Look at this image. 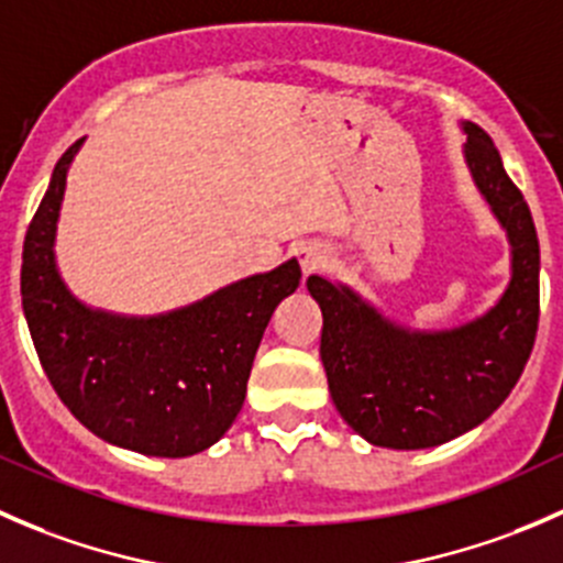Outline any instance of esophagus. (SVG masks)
Returning a JSON list of instances; mask_svg holds the SVG:
<instances>
[{"mask_svg":"<svg viewBox=\"0 0 563 563\" xmlns=\"http://www.w3.org/2000/svg\"><path fill=\"white\" fill-rule=\"evenodd\" d=\"M297 258L299 264H302L305 275H313V272H318L323 264H327V247L316 245V242H308V245L297 250Z\"/></svg>","mask_w":563,"mask_h":563,"instance_id":"esophagus-1","label":"esophagus"}]
</instances>
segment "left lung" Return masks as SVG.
I'll return each instance as SVG.
<instances>
[{
	"label": "left lung",
	"instance_id": "left-lung-1",
	"mask_svg": "<svg viewBox=\"0 0 563 563\" xmlns=\"http://www.w3.org/2000/svg\"><path fill=\"white\" fill-rule=\"evenodd\" d=\"M474 185L512 245L507 291L485 316L441 332H413L349 286L310 275L323 316L321 362L340 417L365 441L428 450L485 422L509 397L539 323V240L523 192L504 172L490 135L463 122Z\"/></svg>",
	"mask_w": 563,
	"mask_h": 563
}]
</instances>
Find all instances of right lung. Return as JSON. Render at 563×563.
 I'll use <instances>...</instances> for the list:
<instances>
[{
    "label": "right lung",
    "mask_w": 563,
    "mask_h": 563,
    "mask_svg": "<svg viewBox=\"0 0 563 563\" xmlns=\"http://www.w3.org/2000/svg\"><path fill=\"white\" fill-rule=\"evenodd\" d=\"M56 163L24 240L21 299L40 365L59 400L98 439L152 457L209 450L245 402L250 367L277 305L302 280L297 258L161 316L92 310L54 258L67 168Z\"/></svg>",
    "instance_id": "obj_1"
}]
</instances>
